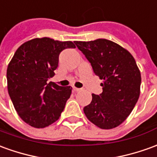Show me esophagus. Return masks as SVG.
<instances>
[{
  "label": "esophagus",
  "instance_id": "esophagus-1",
  "mask_svg": "<svg viewBox=\"0 0 157 157\" xmlns=\"http://www.w3.org/2000/svg\"><path fill=\"white\" fill-rule=\"evenodd\" d=\"M73 91H76V92L81 90V89H79V88H76V87H73Z\"/></svg>",
  "mask_w": 157,
  "mask_h": 157
}]
</instances>
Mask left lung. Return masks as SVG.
I'll return each instance as SVG.
<instances>
[{
  "mask_svg": "<svg viewBox=\"0 0 157 157\" xmlns=\"http://www.w3.org/2000/svg\"><path fill=\"white\" fill-rule=\"evenodd\" d=\"M74 43L94 74L103 79L102 93L92 94L84 114L102 129L116 128L126 120L140 97L141 75L136 62L126 49L105 39Z\"/></svg>",
  "mask_w": 157,
  "mask_h": 157,
  "instance_id": "1",
  "label": "left lung"
}]
</instances>
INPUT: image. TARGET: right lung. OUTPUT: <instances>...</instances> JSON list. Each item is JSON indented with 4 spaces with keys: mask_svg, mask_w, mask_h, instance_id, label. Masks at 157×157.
I'll return each mask as SVG.
<instances>
[{
    "mask_svg": "<svg viewBox=\"0 0 157 157\" xmlns=\"http://www.w3.org/2000/svg\"><path fill=\"white\" fill-rule=\"evenodd\" d=\"M75 48L72 41L36 38L17 50L6 70L10 98L18 116L29 125L42 128L55 123L65 108L72 88L48 79L55 75L59 55Z\"/></svg>",
    "mask_w": 157,
    "mask_h": 157,
    "instance_id": "add662e5",
    "label": "right lung"
}]
</instances>
